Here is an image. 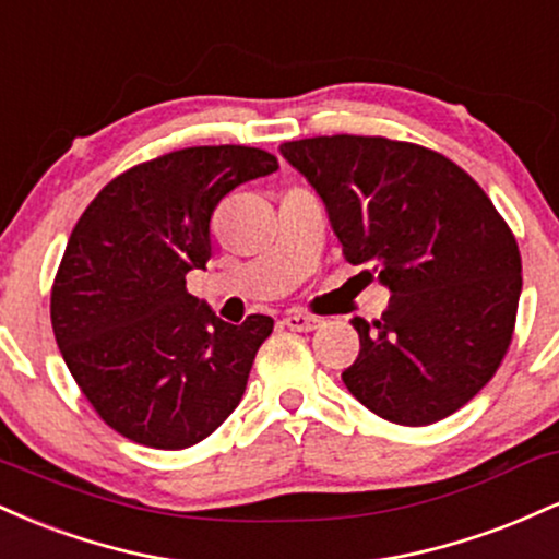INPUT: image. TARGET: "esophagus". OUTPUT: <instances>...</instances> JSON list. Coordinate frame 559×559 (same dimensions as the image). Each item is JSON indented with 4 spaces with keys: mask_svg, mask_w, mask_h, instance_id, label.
<instances>
[{
    "mask_svg": "<svg viewBox=\"0 0 559 559\" xmlns=\"http://www.w3.org/2000/svg\"><path fill=\"white\" fill-rule=\"evenodd\" d=\"M284 325L292 331H316L320 325L318 316H305V312H288L284 318Z\"/></svg>",
    "mask_w": 559,
    "mask_h": 559,
    "instance_id": "esophagus-1",
    "label": "esophagus"
}]
</instances>
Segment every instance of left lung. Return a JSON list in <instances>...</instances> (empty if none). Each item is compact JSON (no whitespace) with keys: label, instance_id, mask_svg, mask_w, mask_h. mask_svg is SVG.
Segmentation results:
<instances>
[{"label":"left lung","instance_id":"left-lung-1","mask_svg":"<svg viewBox=\"0 0 559 559\" xmlns=\"http://www.w3.org/2000/svg\"><path fill=\"white\" fill-rule=\"evenodd\" d=\"M281 155L323 199L346 262L373 265L391 292L381 320H352L360 355L344 386L396 426L457 413L515 331L521 252L504 217L460 165L409 141L338 133Z\"/></svg>","mask_w":559,"mask_h":559}]
</instances>
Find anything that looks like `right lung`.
Instances as JSON below:
<instances>
[{"mask_svg":"<svg viewBox=\"0 0 559 559\" xmlns=\"http://www.w3.org/2000/svg\"><path fill=\"white\" fill-rule=\"evenodd\" d=\"M278 159L241 144L133 165L92 199L52 284V329L102 420L152 449L194 447L241 402L267 316L230 325L186 292L213 254L210 217Z\"/></svg>","mask_w":559,"mask_h":559,"instance_id":"add662e5","label":"right lung"}]
</instances>
